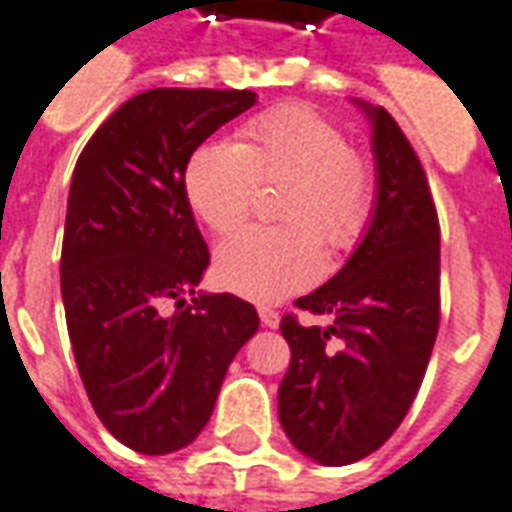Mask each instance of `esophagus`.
<instances>
[{
  "instance_id": "obj_1",
  "label": "esophagus",
  "mask_w": 512,
  "mask_h": 512,
  "mask_svg": "<svg viewBox=\"0 0 512 512\" xmlns=\"http://www.w3.org/2000/svg\"><path fill=\"white\" fill-rule=\"evenodd\" d=\"M260 323H263L266 329H277V326H279V312L268 310V307H260Z\"/></svg>"
}]
</instances>
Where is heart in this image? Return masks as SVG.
<instances>
[{"label": "heart", "mask_w": 512, "mask_h": 512, "mask_svg": "<svg viewBox=\"0 0 512 512\" xmlns=\"http://www.w3.org/2000/svg\"><path fill=\"white\" fill-rule=\"evenodd\" d=\"M282 227H244L216 249V277L252 301H279L307 288L323 266L321 238L345 252L365 235L376 205V172L348 136L312 106L288 104L252 117L241 145L205 142L183 175L186 200L216 233L244 222L260 183H285Z\"/></svg>", "instance_id": "heart-1"}]
</instances>
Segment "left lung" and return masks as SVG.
<instances>
[{
    "mask_svg": "<svg viewBox=\"0 0 512 512\" xmlns=\"http://www.w3.org/2000/svg\"><path fill=\"white\" fill-rule=\"evenodd\" d=\"M373 123L376 208L362 244L326 285L296 299L329 326L279 329L290 367L279 422L293 447L323 466L376 452L414 403L439 334V216L414 147L384 106Z\"/></svg>",
    "mask_w": 512,
    "mask_h": 512,
    "instance_id": "1",
    "label": "left lung"
}]
</instances>
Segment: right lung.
Instances as JSON below:
<instances>
[{
  "mask_svg": "<svg viewBox=\"0 0 512 512\" xmlns=\"http://www.w3.org/2000/svg\"><path fill=\"white\" fill-rule=\"evenodd\" d=\"M255 98L139 93L106 117L73 169L60 260L73 356L98 419L142 455L200 436L227 367L260 326L233 293L186 301L211 255L183 186L191 153Z\"/></svg>",
  "mask_w": 512,
  "mask_h": 512,
  "instance_id": "1",
  "label": "right lung"
}]
</instances>
